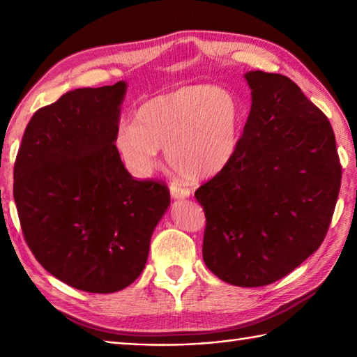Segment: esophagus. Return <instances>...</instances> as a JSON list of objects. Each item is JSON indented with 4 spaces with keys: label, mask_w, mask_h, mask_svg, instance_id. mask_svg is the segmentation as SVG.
Here are the masks:
<instances>
[{
    "label": "esophagus",
    "mask_w": 357,
    "mask_h": 357,
    "mask_svg": "<svg viewBox=\"0 0 357 357\" xmlns=\"http://www.w3.org/2000/svg\"><path fill=\"white\" fill-rule=\"evenodd\" d=\"M170 195H172L173 199H184V198H188V196H190V190H188V188H185V187L172 184L170 185Z\"/></svg>",
    "instance_id": "34e87169"
}]
</instances>
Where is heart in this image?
Listing matches in <instances>:
<instances>
[{
	"label": "heart",
	"instance_id": "obj_1",
	"mask_svg": "<svg viewBox=\"0 0 357 357\" xmlns=\"http://www.w3.org/2000/svg\"><path fill=\"white\" fill-rule=\"evenodd\" d=\"M244 123V105L236 93L190 84L144 101L135 112V124H121L113 141L135 176H147L158 150L165 149L167 162L181 176L207 181L236 158Z\"/></svg>",
	"mask_w": 357,
	"mask_h": 357
}]
</instances>
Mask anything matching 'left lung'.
Listing matches in <instances>:
<instances>
[{
	"label": "left lung",
	"mask_w": 357,
	"mask_h": 357,
	"mask_svg": "<svg viewBox=\"0 0 357 357\" xmlns=\"http://www.w3.org/2000/svg\"><path fill=\"white\" fill-rule=\"evenodd\" d=\"M244 78L252 109L238 155L195 196L207 219V268L227 284L262 287L321 247L342 169L330 121L290 78Z\"/></svg>",
	"instance_id": "left-lung-1"
}]
</instances>
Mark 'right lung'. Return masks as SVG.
Masks as SVG:
<instances>
[{
    "mask_svg": "<svg viewBox=\"0 0 357 357\" xmlns=\"http://www.w3.org/2000/svg\"><path fill=\"white\" fill-rule=\"evenodd\" d=\"M127 82L70 90L35 112L13 169L22 234L36 261L67 285L115 293L146 267L170 206L156 181H136L115 149Z\"/></svg>",
    "mask_w": 357,
    "mask_h": 357,
    "instance_id": "add662e5",
    "label": "right lung"
}]
</instances>
